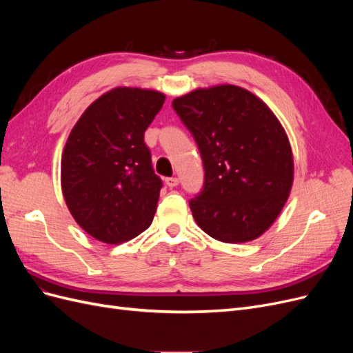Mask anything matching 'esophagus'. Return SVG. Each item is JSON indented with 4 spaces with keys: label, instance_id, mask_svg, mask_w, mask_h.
Listing matches in <instances>:
<instances>
[{
    "label": "esophagus",
    "instance_id": "1",
    "mask_svg": "<svg viewBox=\"0 0 353 353\" xmlns=\"http://www.w3.org/2000/svg\"><path fill=\"white\" fill-rule=\"evenodd\" d=\"M178 183H179V179H178L176 176H168V178H165V184H166L168 187H170V188L176 187Z\"/></svg>",
    "mask_w": 353,
    "mask_h": 353
}]
</instances>
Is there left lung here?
Returning <instances> with one entry per match:
<instances>
[{"label": "left lung", "mask_w": 353, "mask_h": 353, "mask_svg": "<svg viewBox=\"0 0 353 353\" xmlns=\"http://www.w3.org/2000/svg\"><path fill=\"white\" fill-rule=\"evenodd\" d=\"M172 108L197 143L205 168L190 200L197 225L223 243L258 239L280 215L293 184V156L281 123L236 85L191 91Z\"/></svg>", "instance_id": "1"}]
</instances>
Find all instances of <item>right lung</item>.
Masks as SVG:
<instances>
[{
    "label": "right lung",
    "mask_w": 353,
    "mask_h": 353,
    "mask_svg": "<svg viewBox=\"0 0 353 353\" xmlns=\"http://www.w3.org/2000/svg\"><path fill=\"white\" fill-rule=\"evenodd\" d=\"M163 103L153 90L114 88L73 126L61 156V190L72 216L94 239L117 244L150 227L163 184L144 132Z\"/></svg>",
    "instance_id": "right-lung-1"
}]
</instances>
